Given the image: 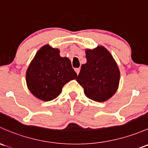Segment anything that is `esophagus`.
<instances>
[{"instance_id": "esophagus-1", "label": "esophagus", "mask_w": 148, "mask_h": 148, "mask_svg": "<svg viewBox=\"0 0 148 148\" xmlns=\"http://www.w3.org/2000/svg\"><path fill=\"white\" fill-rule=\"evenodd\" d=\"M75 71H76V72H77V74H79V71H80V69H79V68H77V69H75Z\"/></svg>"}]
</instances>
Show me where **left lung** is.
I'll return each mask as SVG.
<instances>
[{
    "instance_id": "left-lung-1",
    "label": "left lung",
    "mask_w": 148,
    "mask_h": 148,
    "mask_svg": "<svg viewBox=\"0 0 148 148\" xmlns=\"http://www.w3.org/2000/svg\"><path fill=\"white\" fill-rule=\"evenodd\" d=\"M86 63L82 65L77 82L84 88L88 99L104 102L117 91L120 70L109 51L99 45L93 49H86Z\"/></svg>"
}]
</instances>
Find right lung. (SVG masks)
Returning a JSON list of instances; mask_svg holds the SVG:
<instances>
[{"label":"right lung","mask_w":148,"mask_h":148,"mask_svg":"<svg viewBox=\"0 0 148 148\" xmlns=\"http://www.w3.org/2000/svg\"><path fill=\"white\" fill-rule=\"evenodd\" d=\"M25 77L32 94L43 101H49L61 94L62 87L77 79V74L69 59L60 57V49L45 45L31 61Z\"/></svg>","instance_id":"right-lung-1"}]
</instances>
